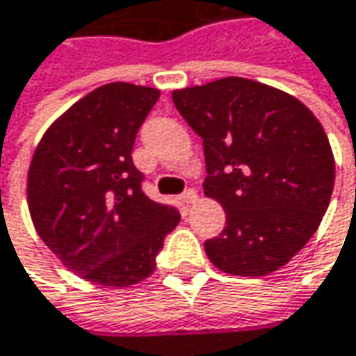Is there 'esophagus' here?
<instances>
[{"instance_id": "obj_1", "label": "esophagus", "mask_w": 356, "mask_h": 356, "mask_svg": "<svg viewBox=\"0 0 356 356\" xmlns=\"http://www.w3.org/2000/svg\"><path fill=\"white\" fill-rule=\"evenodd\" d=\"M181 202L187 204V206H189V204H195V202H197V191H195V189H187V191L181 195Z\"/></svg>"}]
</instances>
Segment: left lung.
I'll list each match as a JSON object with an SVG mask.
<instances>
[{
    "label": "left lung",
    "mask_w": 356,
    "mask_h": 356,
    "mask_svg": "<svg viewBox=\"0 0 356 356\" xmlns=\"http://www.w3.org/2000/svg\"><path fill=\"white\" fill-rule=\"evenodd\" d=\"M202 136L204 193L226 211L206 243L213 267L261 277L287 265L318 230L334 189V154L318 118L293 95L244 77L173 91Z\"/></svg>",
    "instance_id": "1"
}]
</instances>
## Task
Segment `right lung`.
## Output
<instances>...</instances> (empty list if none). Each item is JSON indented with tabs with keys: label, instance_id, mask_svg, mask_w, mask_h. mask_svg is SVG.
Returning <instances> with one entry per match:
<instances>
[{
	"label": "right lung",
	"instance_id": "1",
	"mask_svg": "<svg viewBox=\"0 0 356 356\" xmlns=\"http://www.w3.org/2000/svg\"><path fill=\"white\" fill-rule=\"evenodd\" d=\"M156 87L115 81L60 113L34 148L28 210L60 263L95 285L130 287L154 273L165 236L181 220L148 200L132 146Z\"/></svg>",
	"mask_w": 356,
	"mask_h": 356
}]
</instances>
